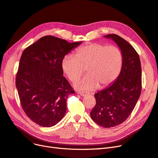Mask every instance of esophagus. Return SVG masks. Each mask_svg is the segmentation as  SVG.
<instances>
[{
  "instance_id": "obj_1",
  "label": "esophagus",
  "mask_w": 158,
  "mask_h": 158,
  "mask_svg": "<svg viewBox=\"0 0 158 158\" xmlns=\"http://www.w3.org/2000/svg\"><path fill=\"white\" fill-rule=\"evenodd\" d=\"M79 94L81 96H85L86 95V92H79Z\"/></svg>"
}]
</instances>
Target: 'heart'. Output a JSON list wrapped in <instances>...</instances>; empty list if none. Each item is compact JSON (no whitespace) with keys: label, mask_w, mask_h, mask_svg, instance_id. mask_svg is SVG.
I'll list each match as a JSON object with an SVG mask.
<instances>
[{"label":"heart","mask_w":158,"mask_h":158,"mask_svg":"<svg viewBox=\"0 0 158 158\" xmlns=\"http://www.w3.org/2000/svg\"><path fill=\"white\" fill-rule=\"evenodd\" d=\"M123 61V54L118 47L94 43L81 47L75 56H64L61 66L72 82L78 80L86 69L89 74L75 86L81 90H91L99 85L105 88L112 85L120 74Z\"/></svg>","instance_id":"b5f03b06"}]
</instances>
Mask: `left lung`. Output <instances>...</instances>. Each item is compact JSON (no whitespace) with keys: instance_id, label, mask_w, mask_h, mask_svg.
<instances>
[{"instance_id":"1","label":"left lung","mask_w":158,"mask_h":158,"mask_svg":"<svg viewBox=\"0 0 158 158\" xmlns=\"http://www.w3.org/2000/svg\"><path fill=\"white\" fill-rule=\"evenodd\" d=\"M112 39L123 54V66L118 79L94 94L96 103L90 112L92 119L104 127L121 124L131 114L141 95L142 72L137 51L126 40L112 34Z\"/></svg>"}]
</instances>
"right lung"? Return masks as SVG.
<instances>
[{"label": "right lung", "instance_id": "add662e5", "mask_svg": "<svg viewBox=\"0 0 158 158\" xmlns=\"http://www.w3.org/2000/svg\"><path fill=\"white\" fill-rule=\"evenodd\" d=\"M82 42L45 36L23 51L15 85L28 117L43 127L56 125L66 111V100L75 93L63 76V57Z\"/></svg>", "mask_w": 158, "mask_h": 158}]
</instances>
